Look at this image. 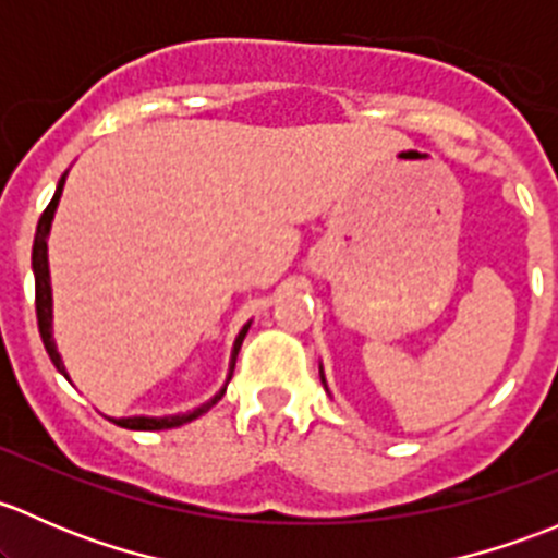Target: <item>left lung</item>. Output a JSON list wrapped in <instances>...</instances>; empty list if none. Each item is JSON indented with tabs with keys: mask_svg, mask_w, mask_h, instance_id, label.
I'll list each match as a JSON object with an SVG mask.
<instances>
[{
	"mask_svg": "<svg viewBox=\"0 0 558 558\" xmlns=\"http://www.w3.org/2000/svg\"><path fill=\"white\" fill-rule=\"evenodd\" d=\"M320 384H324L326 391H329V386H326V378H324V367H320Z\"/></svg>",
	"mask_w": 558,
	"mask_h": 558,
	"instance_id": "8db88e82",
	"label": "left lung"
}]
</instances>
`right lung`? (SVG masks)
<instances>
[{
  "label": "right lung",
  "instance_id": "right-lung-1",
  "mask_svg": "<svg viewBox=\"0 0 558 558\" xmlns=\"http://www.w3.org/2000/svg\"><path fill=\"white\" fill-rule=\"evenodd\" d=\"M64 180H66V172L61 174V180H59V183H56V194H53V199H50V205L45 207V213H43V216H39L37 234H35V247H32V269H35V296H37L39 337H43L45 351H48L50 362H53L56 369H59V373L64 375L66 380H70V373H66L64 362H61L59 348H56V340H53V289H50V267H48V234H50V223H53V216H56V207H59L61 191H64ZM247 329H251V320H247L243 329H240V335L234 337L232 359H229V375H227V380H223L221 391H218L216 397H210L205 404H199V408L189 410V413H174V415H129V418H110L112 424L123 426V429H134V432H159V429H174V426H183V424H189V421H194V418H199V415H205L207 410H210L213 404H216L218 399L223 397V391H227L229 380H232L234 362H238L240 345H243Z\"/></svg>",
  "mask_w": 558,
  "mask_h": 558
}]
</instances>
